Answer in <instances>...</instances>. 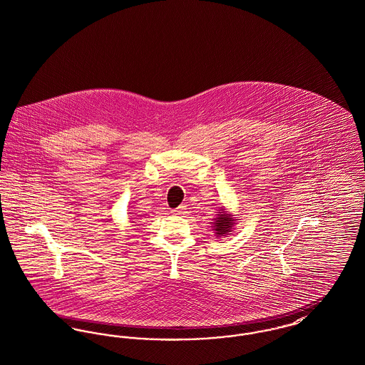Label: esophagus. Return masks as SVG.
<instances>
[{"mask_svg": "<svg viewBox=\"0 0 365 365\" xmlns=\"http://www.w3.org/2000/svg\"><path fill=\"white\" fill-rule=\"evenodd\" d=\"M186 205H180V207H178V208H175V210H172L171 212L173 215H183L186 214Z\"/></svg>", "mask_w": 365, "mask_h": 365, "instance_id": "esophagus-1", "label": "esophagus"}]
</instances>
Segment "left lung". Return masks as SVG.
<instances>
[{
  "instance_id": "8db88e82",
  "label": "left lung",
  "mask_w": 365,
  "mask_h": 365,
  "mask_svg": "<svg viewBox=\"0 0 365 365\" xmlns=\"http://www.w3.org/2000/svg\"><path fill=\"white\" fill-rule=\"evenodd\" d=\"M212 230L217 237H226L227 235H232V229L236 225L237 219H235V215L229 214L225 207H220L217 216L212 219Z\"/></svg>"
}]
</instances>
